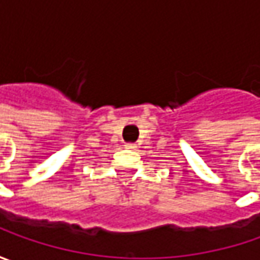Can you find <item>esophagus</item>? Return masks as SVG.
Listing matches in <instances>:
<instances>
[{"label": "esophagus", "instance_id": "1", "mask_svg": "<svg viewBox=\"0 0 260 260\" xmlns=\"http://www.w3.org/2000/svg\"><path fill=\"white\" fill-rule=\"evenodd\" d=\"M124 146H125V149H130V150H135L136 147H137L135 143H125Z\"/></svg>", "mask_w": 260, "mask_h": 260}]
</instances>
